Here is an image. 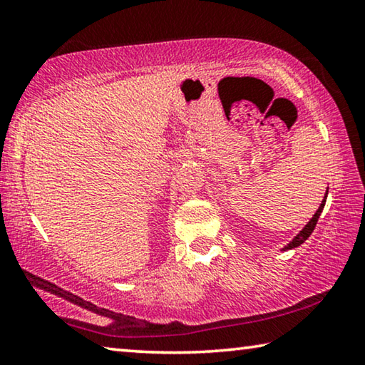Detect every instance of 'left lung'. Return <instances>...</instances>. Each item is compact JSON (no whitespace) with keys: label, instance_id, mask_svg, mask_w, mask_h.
I'll list each match as a JSON object with an SVG mask.
<instances>
[{"label":"left lung","instance_id":"1","mask_svg":"<svg viewBox=\"0 0 365 365\" xmlns=\"http://www.w3.org/2000/svg\"><path fill=\"white\" fill-rule=\"evenodd\" d=\"M327 195H329V187H327L324 200H322V202H320V206H319V209L316 211V214L312 215V219L307 222V224L304 225V228H302V230L298 235H296V237L292 240V242H289L282 251H289V250L298 248V246H301L309 237H311V233L314 232V228H316V225H317V220L320 217V214H322V211H324V206H325V201H327Z\"/></svg>","mask_w":365,"mask_h":365}]
</instances>
